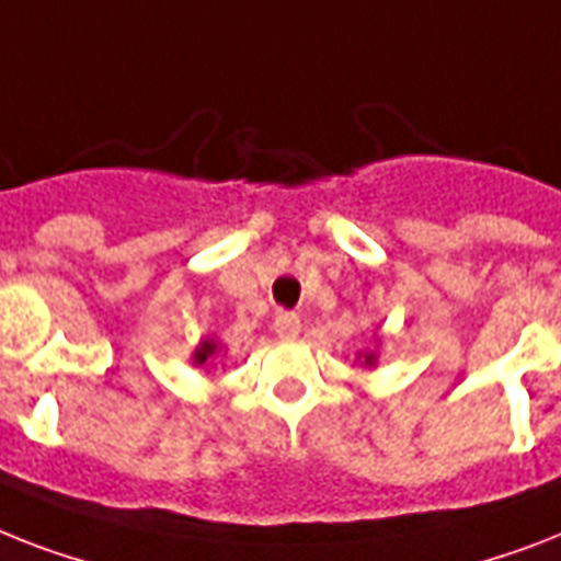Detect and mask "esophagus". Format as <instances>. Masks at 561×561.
Here are the masks:
<instances>
[{
    "instance_id": "obj_1",
    "label": "esophagus",
    "mask_w": 561,
    "mask_h": 561,
    "mask_svg": "<svg viewBox=\"0 0 561 561\" xmlns=\"http://www.w3.org/2000/svg\"><path fill=\"white\" fill-rule=\"evenodd\" d=\"M273 328H276V334H279L282 340H294V336L299 334L302 322H299V317H296L294 311H279L276 313V322H273Z\"/></svg>"
}]
</instances>
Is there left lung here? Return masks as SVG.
Instances as JSON below:
<instances>
[{"instance_id": "8db88e82", "label": "left lung", "mask_w": 561, "mask_h": 561, "mask_svg": "<svg viewBox=\"0 0 561 561\" xmlns=\"http://www.w3.org/2000/svg\"><path fill=\"white\" fill-rule=\"evenodd\" d=\"M371 359H375V354H368V357H366V363H371Z\"/></svg>"}]
</instances>
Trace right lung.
Here are the masks:
<instances>
[{"instance_id":"right-lung-1","label":"right lung","mask_w":561,"mask_h":561,"mask_svg":"<svg viewBox=\"0 0 561 561\" xmlns=\"http://www.w3.org/2000/svg\"><path fill=\"white\" fill-rule=\"evenodd\" d=\"M213 352H216V343H209V340L207 343H202V348L195 352V363H204V359H207Z\"/></svg>"}]
</instances>
